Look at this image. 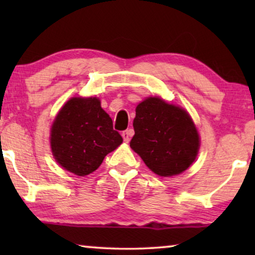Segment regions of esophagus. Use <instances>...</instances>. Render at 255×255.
<instances>
[{
	"instance_id": "esophagus-1",
	"label": "esophagus",
	"mask_w": 255,
	"mask_h": 255,
	"mask_svg": "<svg viewBox=\"0 0 255 255\" xmlns=\"http://www.w3.org/2000/svg\"><path fill=\"white\" fill-rule=\"evenodd\" d=\"M132 134H133V130H132V128H130V130L124 131L123 133H122V137H123L125 142H128V141H130V138L132 137Z\"/></svg>"
}]
</instances>
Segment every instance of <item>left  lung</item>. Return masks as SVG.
Instances as JSON below:
<instances>
[{
    "label": "left lung",
    "instance_id": "left-lung-1",
    "mask_svg": "<svg viewBox=\"0 0 255 255\" xmlns=\"http://www.w3.org/2000/svg\"><path fill=\"white\" fill-rule=\"evenodd\" d=\"M130 147L153 173L170 177L193 165L201 137L189 113L160 96H148L135 107Z\"/></svg>",
    "mask_w": 255,
    "mask_h": 255
}]
</instances>
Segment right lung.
I'll list each match as a JSON object with an SVG mask.
<instances>
[{
  "mask_svg": "<svg viewBox=\"0 0 255 255\" xmlns=\"http://www.w3.org/2000/svg\"><path fill=\"white\" fill-rule=\"evenodd\" d=\"M123 138L96 96H74L58 111L50 131L51 152L59 166L86 176L116 149Z\"/></svg>",
  "mask_w": 255,
  "mask_h": 255,
  "instance_id": "1",
  "label": "right lung"
}]
</instances>
